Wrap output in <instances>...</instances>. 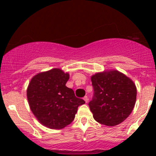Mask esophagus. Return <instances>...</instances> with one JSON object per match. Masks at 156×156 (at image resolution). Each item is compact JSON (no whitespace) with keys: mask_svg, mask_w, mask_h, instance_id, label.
I'll use <instances>...</instances> for the list:
<instances>
[{"mask_svg":"<svg viewBox=\"0 0 156 156\" xmlns=\"http://www.w3.org/2000/svg\"><path fill=\"white\" fill-rule=\"evenodd\" d=\"M84 101L86 102V103H87V102H88V97H87V96H85V97H84Z\"/></svg>","mask_w":156,"mask_h":156,"instance_id":"34e87169","label":"esophagus"}]
</instances>
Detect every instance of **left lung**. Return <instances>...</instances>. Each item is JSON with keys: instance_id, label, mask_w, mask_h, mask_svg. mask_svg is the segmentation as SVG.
Here are the masks:
<instances>
[{"instance_id": "obj_1", "label": "left lung", "mask_w": 156, "mask_h": 156, "mask_svg": "<svg viewBox=\"0 0 156 156\" xmlns=\"http://www.w3.org/2000/svg\"><path fill=\"white\" fill-rule=\"evenodd\" d=\"M94 95L88 105L99 123L114 126L131 113L136 97L134 83L118 71L97 73L91 77Z\"/></svg>"}]
</instances>
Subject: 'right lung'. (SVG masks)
<instances>
[{
	"instance_id": "right-lung-1",
	"label": "right lung",
	"mask_w": 156,
	"mask_h": 156,
	"mask_svg": "<svg viewBox=\"0 0 156 156\" xmlns=\"http://www.w3.org/2000/svg\"><path fill=\"white\" fill-rule=\"evenodd\" d=\"M69 75L53 69L32 78L27 89L30 108L37 120L51 129H62L75 119L78 106L85 101L67 87Z\"/></svg>"
}]
</instances>
